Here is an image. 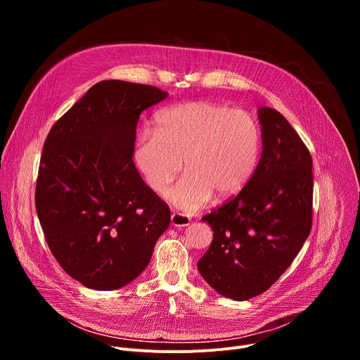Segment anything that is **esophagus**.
Masks as SVG:
<instances>
[{
    "instance_id": "esophagus-1",
    "label": "esophagus",
    "mask_w": 360,
    "mask_h": 360,
    "mask_svg": "<svg viewBox=\"0 0 360 360\" xmlns=\"http://www.w3.org/2000/svg\"><path fill=\"white\" fill-rule=\"evenodd\" d=\"M191 222V219L188 217H185L184 214H178V212H174L171 215V225L175 226V228H185L188 226Z\"/></svg>"
}]
</instances>
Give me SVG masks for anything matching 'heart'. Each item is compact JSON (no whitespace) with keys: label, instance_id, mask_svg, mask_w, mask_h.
I'll return each instance as SVG.
<instances>
[{"label":"heart","instance_id":"heart-1","mask_svg":"<svg viewBox=\"0 0 360 360\" xmlns=\"http://www.w3.org/2000/svg\"><path fill=\"white\" fill-rule=\"evenodd\" d=\"M157 132L138 134L134 160L148 186L168 189L185 162L186 175L167 193L175 208L192 214L214 193H238L258 167L262 135L258 121L243 110L210 101H191L162 110Z\"/></svg>","mask_w":360,"mask_h":360}]
</instances>
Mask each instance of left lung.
Here are the masks:
<instances>
[{
    "label": "left lung",
    "instance_id": "left-lung-1",
    "mask_svg": "<svg viewBox=\"0 0 360 360\" xmlns=\"http://www.w3.org/2000/svg\"><path fill=\"white\" fill-rule=\"evenodd\" d=\"M262 155L240 192L202 218L214 239L198 261L219 295L246 300L290 266L312 228L314 175L306 145L276 110H258Z\"/></svg>",
    "mask_w": 360,
    "mask_h": 360
}]
</instances>
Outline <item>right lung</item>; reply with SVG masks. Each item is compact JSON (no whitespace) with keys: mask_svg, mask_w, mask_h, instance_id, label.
Wrapping results in <instances>:
<instances>
[{"mask_svg":"<svg viewBox=\"0 0 360 360\" xmlns=\"http://www.w3.org/2000/svg\"><path fill=\"white\" fill-rule=\"evenodd\" d=\"M168 96L157 86L101 81L51 128L35 208L63 269L89 289H120L148 266L171 222L168 205L132 161L141 112Z\"/></svg>","mask_w":360,"mask_h":360,"instance_id":"add662e5","label":"right lung"}]
</instances>
